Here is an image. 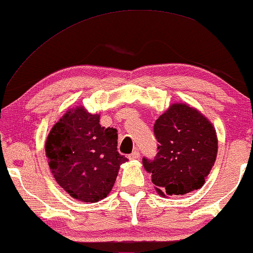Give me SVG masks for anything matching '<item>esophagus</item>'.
<instances>
[{"instance_id": "34e87169", "label": "esophagus", "mask_w": 253, "mask_h": 253, "mask_svg": "<svg viewBox=\"0 0 253 253\" xmlns=\"http://www.w3.org/2000/svg\"><path fill=\"white\" fill-rule=\"evenodd\" d=\"M128 158H129L130 160H137V159H140V153H139V150H134L132 154H129Z\"/></svg>"}]
</instances>
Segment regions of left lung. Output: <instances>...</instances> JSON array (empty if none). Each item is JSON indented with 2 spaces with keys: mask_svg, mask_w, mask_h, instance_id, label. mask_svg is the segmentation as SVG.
<instances>
[{
  "mask_svg": "<svg viewBox=\"0 0 253 253\" xmlns=\"http://www.w3.org/2000/svg\"><path fill=\"white\" fill-rule=\"evenodd\" d=\"M158 154L142 159L161 196L200 189L216 161V130L210 121L185 104H172L154 124Z\"/></svg>",
  "mask_w": 253,
  "mask_h": 253,
  "instance_id": "left-lung-1",
  "label": "left lung"
}]
</instances>
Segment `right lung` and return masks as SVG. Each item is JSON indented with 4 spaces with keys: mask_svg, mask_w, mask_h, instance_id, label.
Masks as SVG:
<instances>
[{
    "mask_svg": "<svg viewBox=\"0 0 253 253\" xmlns=\"http://www.w3.org/2000/svg\"><path fill=\"white\" fill-rule=\"evenodd\" d=\"M99 114L84 107L69 110L52 127L45 142L49 167L57 183L76 200L95 203L113 188L120 165L118 130L101 127Z\"/></svg>",
    "mask_w": 253,
    "mask_h": 253,
    "instance_id": "right-lung-1",
    "label": "right lung"
}]
</instances>
